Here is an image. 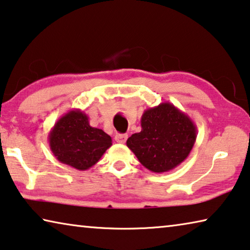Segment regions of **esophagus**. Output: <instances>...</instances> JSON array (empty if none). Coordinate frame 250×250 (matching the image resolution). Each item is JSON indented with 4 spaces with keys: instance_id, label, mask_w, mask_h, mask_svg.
Listing matches in <instances>:
<instances>
[{
    "instance_id": "34e87169",
    "label": "esophagus",
    "mask_w": 250,
    "mask_h": 250,
    "mask_svg": "<svg viewBox=\"0 0 250 250\" xmlns=\"http://www.w3.org/2000/svg\"><path fill=\"white\" fill-rule=\"evenodd\" d=\"M114 139H116V141L119 142V144H125L126 139H128V134L119 133V134H117L116 137H114Z\"/></svg>"
}]
</instances>
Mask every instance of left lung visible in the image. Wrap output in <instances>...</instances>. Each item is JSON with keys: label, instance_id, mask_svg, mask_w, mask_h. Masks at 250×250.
<instances>
[{"label": "left lung", "instance_id": "left-lung-1", "mask_svg": "<svg viewBox=\"0 0 250 250\" xmlns=\"http://www.w3.org/2000/svg\"><path fill=\"white\" fill-rule=\"evenodd\" d=\"M197 138V126L185 112L164 102L145 110L141 131L132 134L126 146L150 171L168 172L189 156Z\"/></svg>", "mask_w": 250, "mask_h": 250}]
</instances>
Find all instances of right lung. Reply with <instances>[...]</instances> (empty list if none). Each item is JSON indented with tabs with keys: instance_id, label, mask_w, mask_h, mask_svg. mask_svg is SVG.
I'll use <instances>...</instances> for the list:
<instances>
[{
	"instance_id": "right-lung-1",
	"label": "right lung",
	"mask_w": 250,
	"mask_h": 250,
	"mask_svg": "<svg viewBox=\"0 0 250 250\" xmlns=\"http://www.w3.org/2000/svg\"><path fill=\"white\" fill-rule=\"evenodd\" d=\"M49 145L59 161L83 171L101 159L112 146V139L104 130L91 126L83 111L73 109L55 122L49 133Z\"/></svg>"
}]
</instances>
